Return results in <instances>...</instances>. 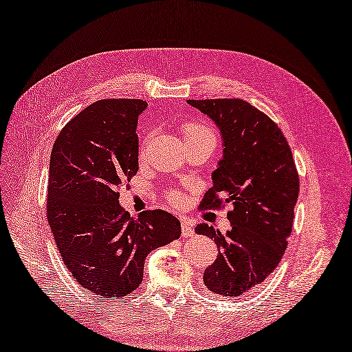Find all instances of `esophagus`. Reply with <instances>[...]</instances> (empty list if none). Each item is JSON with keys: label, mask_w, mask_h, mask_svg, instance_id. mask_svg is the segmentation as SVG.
Listing matches in <instances>:
<instances>
[{"label": "esophagus", "mask_w": 352, "mask_h": 352, "mask_svg": "<svg viewBox=\"0 0 352 352\" xmlns=\"http://www.w3.org/2000/svg\"><path fill=\"white\" fill-rule=\"evenodd\" d=\"M181 226H182V236H184V237H191V236H194V226L191 224L190 221L182 219Z\"/></svg>", "instance_id": "esophagus-1"}]
</instances>
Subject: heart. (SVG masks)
<instances>
[{"label": "heart", "instance_id": "heart-1", "mask_svg": "<svg viewBox=\"0 0 352 352\" xmlns=\"http://www.w3.org/2000/svg\"><path fill=\"white\" fill-rule=\"evenodd\" d=\"M181 134H182L184 142L186 143V146H194V144H208V146H210L213 151L218 143V135L215 131H213V128L201 121L184 122L181 125ZM149 140H151V134H146L143 137L140 143V153H143L144 149H146ZM166 200L173 206H181L184 201L182 194L176 190L167 191Z\"/></svg>", "mask_w": 352, "mask_h": 352}]
</instances>
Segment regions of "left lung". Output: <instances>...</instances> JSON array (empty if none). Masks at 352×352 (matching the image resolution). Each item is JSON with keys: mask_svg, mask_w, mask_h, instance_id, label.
<instances>
[{"mask_svg": "<svg viewBox=\"0 0 352 352\" xmlns=\"http://www.w3.org/2000/svg\"><path fill=\"white\" fill-rule=\"evenodd\" d=\"M188 104L212 118L224 139V157L199 209L233 204L226 234L208 224L195 227L197 234L218 246L203 280L212 293L239 297L267 278L287 250L300 188L293 152L280 128L245 100H188Z\"/></svg>", "mask_w": 352, "mask_h": 352, "instance_id": "8db88e82", "label": "left lung"}]
</instances>
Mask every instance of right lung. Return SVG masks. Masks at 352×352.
I'll list each match as a JSON object with an SVG mask.
<instances>
[{"instance_id":"add662e5","label":"right lung","mask_w":352,"mask_h":352,"mask_svg":"<svg viewBox=\"0 0 352 352\" xmlns=\"http://www.w3.org/2000/svg\"><path fill=\"white\" fill-rule=\"evenodd\" d=\"M146 101L107 98L83 109L50 153L47 222L63 261L83 289L121 298L142 284L146 255L181 237L166 210L139 218L119 206V190L139 170L135 128Z\"/></svg>"}]
</instances>
